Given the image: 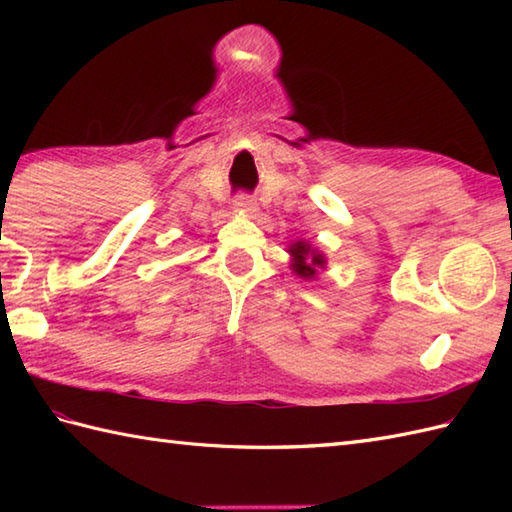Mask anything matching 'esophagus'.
I'll list each match as a JSON object with an SVG mask.
<instances>
[{
  "label": "esophagus",
  "instance_id": "34e87169",
  "mask_svg": "<svg viewBox=\"0 0 512 512\" xmlns=\"http://www.w3.org/2000/svg\"><path fill=\"white\" fill-rule=\"evenodd\" d=\"M235 211L244 215H257V202L253 198H248V195H239L235 200Z\"/></svg>",
  "mask_w": 512,
  "mask_h": 512
}]
</instances>
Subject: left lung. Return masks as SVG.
<instances>
[{"label": "left lung", "mask_w": 512, "mask_h": 512, "mask_svg": "<svg viewBox=\"0 0 512 512\" xmlns=\"http://www.w3.org/2000/svg\"><path fill=\"white\" fill-rule=\"evenodd\" d=\"M286 253L290 255V270L297 277L314 281L321 277V270L328 266V257H325L323 250L312 246L308 239H297V242L288 244Z\"/></svg>", "instance_id": "1"}]
</instances>
